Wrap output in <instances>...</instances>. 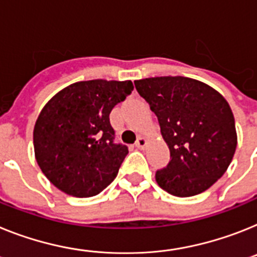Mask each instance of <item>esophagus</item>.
Here are the masks:
<instances>
[{
	"instance_id": "obj_1",
	"label": "esophagus",
	"mask_w": 257,
	"mask_h": 257,
	"mask_svg": "<svg viewBox=\"0 0 257 257\" xmlns=\"http://www.w3.org/2000/svg\"><path fill=\"white\" fill-rule=\"evenodd\" d=\"M147 143H148V139L144 137H139L137 140V143H135V146L138 147V148H140V150H143V148H146Z\"/></svg>"
}]
</instances>
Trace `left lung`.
<instances>
[{
	"label": "left lung",
	"instance_id": "1",
	"mask_svg": "<svg viewBox=\"0 0 257 257\" xmlns=\"http://www.w3.org/2000/svg\"><path fill=\"white\" fill-rule=\"evenodd\" d=\"M134 83L157 115L170 150V161L156 173V182L178 197L208 190L225 174L238 143L229 102L210 85L186 76Z\"/></svg>",
	"mask_w": 257,
	"mask_h": 257
}]
</instances>
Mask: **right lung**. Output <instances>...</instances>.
<instances>
[{
  "instance_id": "right-lung-1",
  "label": "right lung",
  "mask_w": 257,
  "mask_h": 257,
  "mask_svg": "<svg viewBox=\"0 0 257 257\" xmlns=\"http://www.w3.org/2000/svg\"><path fill=\"white\" fill-rule=\"evenodd\" d=\"M133 89L131 80L76 82L41 109L34 128L35 157L58 190L95 196L117 177L128 150L113 142L109 114Z\"/></svg>"
}]
</instances>
